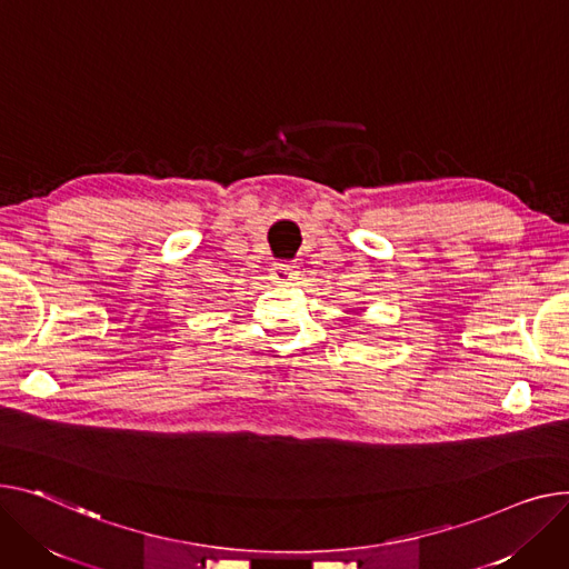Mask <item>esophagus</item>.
<instances>
[{"label":"esophagus","mask_w":569,"mask_h":569,"mask_svg":"<svg viewBox=\"0 0 569 569\" xmlns=\"http://www.w3.org/2000/svg\"><path fill=\"white\" fill-rule=\"evenodd\" d=\"M299 277V264L295 262H274L272 264V279L277 283H290Z\"/></svg>","instance_id":"obj_1"}]
</instances>
